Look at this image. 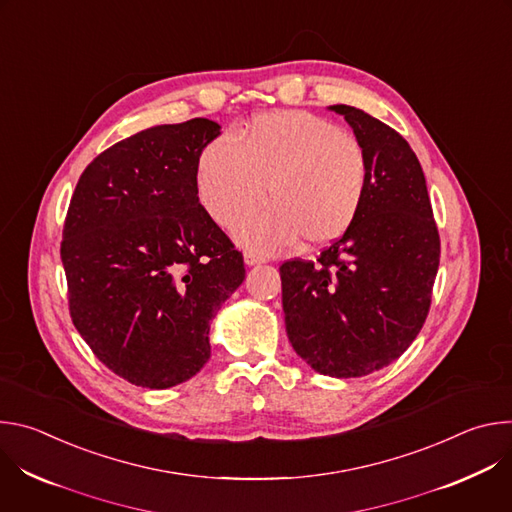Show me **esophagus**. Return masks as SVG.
Listing matches in <instances>:
<instances>
[{
  "mask_svg": "<svg viewBox=\"0 0 512 512\" xmlns=\"http://www.w3.org/2000/svg\"><path fill=\"white\" fill-rule=\"evenodd\" d=\"M265 259L261 257V255H257V253H253V251H247L245 253V263L251 267V265H257V263H263Z\"/></svg>",
  "mask_w": 512,
  "mask_h": 512,
  "instance_id": "1",
  "label": "esophagus"
}]
</instances>
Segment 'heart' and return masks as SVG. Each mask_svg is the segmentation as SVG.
Masks as SVG:
<instances>
[{"instance_id":"1","label":"heart","mask_w":512,"mask_h":512,"mask_svg":"<svg viewBox=\"0 0 512 512\" xmlns=\"http://www.w3.org/2000/svg\"><path fill=\"white\" fill-rule=\"evenodd\" d=\"M371 166L362 145L334 123L306 111H271L251 119L237 139L214 137L198 156L196 194L216 225L249 223L243 245L277 253L300 237L308 247L338 241L367 196Z\"/></svg>"}]
</instances>
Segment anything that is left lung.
I'll return each mask as SVG.
<instances>
[{
    "label": "left lung",
    "instance_id": "obj_1",
    "mask_svg": "<svg viewBox=\"0 0 512 512\" xmlns=\"http://www.w3.org/2000/svg\"><path fill=\"white\" fill-rule=\"evenodd\" d=\"M371 180L354 225L318 263L279 267L287 338L310 367L350 379L381 371L419 334L440 267V235L421 164L389 125L350 105Z\"/></svg>",
    "mask_w": 512,
    "mask_h": 512
}]
</instances>
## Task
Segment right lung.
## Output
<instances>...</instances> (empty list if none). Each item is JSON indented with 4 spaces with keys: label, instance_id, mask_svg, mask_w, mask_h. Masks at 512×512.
<instances>
[{
    "label": "right lung",
    "instance_id": "1",
    "mask_svg": "<svg viewBox=\"0 0 512 512\" xmlns=\"http://www.w3.org/2000/svg\"><path fill=\"white\" fill-rule=\"evenodd\" d=\"M210 119L143 129L99 154L66 212L70 318L117 377L145 389L192 379L210 320L245 279L243 255L196 194Z\"/></svg>",
    "mask_w": 512,
    "mask_h": 512
}]
</instances>
